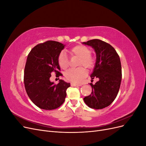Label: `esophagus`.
Here are the masks:
<instances>
[{
    "label": "esophagus",
    "mask_w": 146,
    "mask_h": 146,
    "mask_svg": "<svg viewBox=\"0 0 146 146\" xmlns=\"http://www.w3.org/2000/svg\"><path fill=\"white\" fill-rule=\"evenodd\" d=\"M70 85H71L72 86H82V85H80V84H76V83H72L71 84H70Z\"/></svg>",
    "instance_id": "34e87169"
}]
</instances>
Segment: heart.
I'll return each instance as SVG.
<instances>
[{
	"label": "heart",
	"instance_id": "heart-1",
	"mask_svg": "<svg viewBox=\"0 0 146 146\" xmlns=\"http://www.w3.org/2000/svg\"><path fill=\"white\" fill-rule=\"evenodd\" d=\"M72 54L80 58L79 66H84L88 69H91L94 66V60L91 57V51L88 47L83 45H77L72 47ZM58 63L62 69L68 68V57L65 53L61 52L58 57ZM87 75L86 70L80 67L77 69H70L64 73V76L68 80L76 83H80Z\"/></svg>",
	"mask_w": 146,
	"mask_h": 146
}]
</instances>
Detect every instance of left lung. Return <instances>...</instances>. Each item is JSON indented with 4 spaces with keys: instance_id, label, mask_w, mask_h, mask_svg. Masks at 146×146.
Listing matches in <instances>:
<instances>
[{
    "instance_id": "1",
    "label": "left lung",
    "mask_w": 146,
    "mask_h": 146,
    "mask_svg": "<svg viewBox=\"0 0 146 146\" xmlns=\"http://www.w3.org/2000/svg\"><path fill=\"white\" fill-rule=\"evenodd\" d=\"M82 44L94 48L96 60L90 76L91 79H99L94 85L90 84L91 94L83 100L91 108L102 109L113 102L119 92L122 79L120 58L111 45L100 39H92Z\"/></svg>"
}]
</instances>
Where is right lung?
<instances>
[{
    "mask_svg": "<svg viewBox=\"0 0 146 146\" xmlns=\"http://www.w3.org/2000/svg\"><path fill=\"white\" fill-rule=\"evenodd\" d=\"M65 45L48 41L34 47L28 55L24 69V82L30 100L43 110H54L63 104L69 83L60 80L55 85L50 81L51 73L62 76L59 70L58 57Z\"/></svg>",
    "mask_w": 146,
    "mask_h": 146,
    "instance_id": "right-lung-1",
    "label": "right lung"
}]
</instances>
